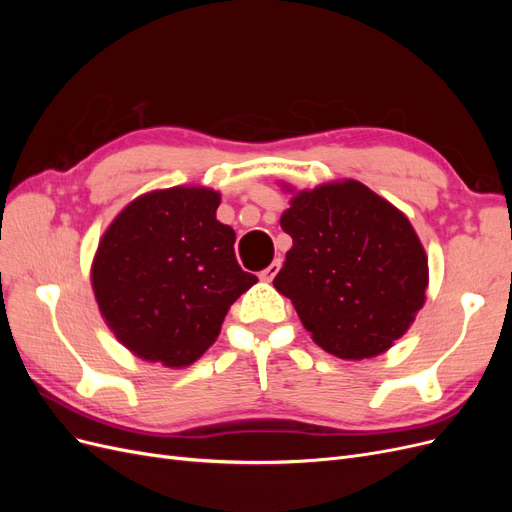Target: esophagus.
Segmentation results:
<instances>
[{
    "label": "esophagus",
    "instance_id": "esophagus-1",
    "mask_svg": "<svg viewBox=\"0 0 512 512\" xmlns=\"http://www.w3.org/2000/svg\"><path fill=\"white\" fill-rule=\"evenodd\" d=\"M280 265H282L280 260H273L267 269H262V271H260V275H258V277H260L262 282H273V277L277 275V271H280Z\"/></svg>",
    "mask_w": 512,
    "mask_h": 512
}]
</instances>
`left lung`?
Wrapping results in <instances>:
<instances>
[{
    "label": "left lung",
    "instance_id": "8db88e82",
    "mask_svg": "<svg viewBox=\"0 0 512 512\" xmlns=\"http://www.w3.org/2000/svg\"><path fill=\"white\" fill-rule=\"evenodd\" d=\"M282 188L292 194L280 220L292 247L275 290L329 354L363 361L386 352L410 329L429 286L410 220L354 179Z\"/></svg>",
    "mask_w": 512,
    "mask_h": 512
}]
</instances>
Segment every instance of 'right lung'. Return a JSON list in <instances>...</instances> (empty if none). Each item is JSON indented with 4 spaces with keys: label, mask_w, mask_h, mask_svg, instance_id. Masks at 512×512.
<instances>
[{
    "label": "right lung",
    "mask_w": 512,
    "mask_h": 512,
    "mask_svg": "<svg viewBox=\"0 0 512 512\" xmlns=\"http://www.w3.org/2000/svg\"><path fill=\"white\" fill-rule=\"evenodd\" d=\"M220 200L203 185L153 190L104 230L91 288L106 327L138 359L192 365L218 339L230 305L258 282L235 258V230L215 218Z\"/></svg>",
    "instance_id": "obj_1"
}]
</instances>
